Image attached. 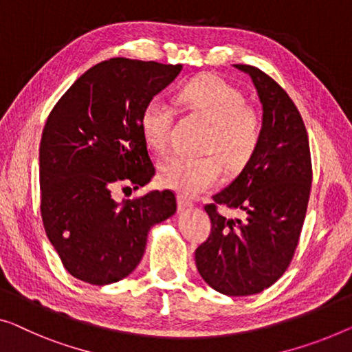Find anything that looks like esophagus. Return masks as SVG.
<instances>
[{"mask_svg": "<svg viewBox=\"0 0 352 352\" xmlns=\"http://www.w3.org/2000/svg\"><path fill=\"white\" fill-rule=\"evenodd\" d=\"M177 204H178V210H186V208L192 207V202L188 201V199L183 197V196L177 197Z\"/></svg>", "mask_w": 352, "mask_h": 352, "instance_id": "34e87169", "label": "esophagus"}]
</instances>
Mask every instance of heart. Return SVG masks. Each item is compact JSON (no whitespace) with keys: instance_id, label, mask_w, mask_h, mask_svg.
Here are the masks:
<instances>
[{"instance_id":"1","label":"heart","mask_w":352,"mask_h":352,"mask_svg":"<svg viewBox=\"0 0 352 352\" xmlns=\"http://www.w3.org/2000/svg\"><path fill=\"white\" fill-rule=\"evenodd\" d=\"M188 112L210 123L201 158L175 155L160 167L161 183L182 196H197L212 190L224 178V162L230 170L248 164L262 138V120L246 106L243 93L221 77L202 76L185 83L177 93ZM174 109L161 98H151L140 112V131L146 145L164 151L169 145Z\"/></svg>"}]
</instances>
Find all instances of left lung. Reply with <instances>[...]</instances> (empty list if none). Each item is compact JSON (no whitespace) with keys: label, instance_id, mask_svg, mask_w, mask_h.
I'll return each mask as SVG.
<instances>
[{"label":"left lung","instance_id":"1","mask_svg":"<svg viewBox=\"0 0 352 352\" xmlns=\"http://www.w3.org/2000/svg\"><path fill=\"white\" fill-rule=\"evenodd\" d=\"M250 74L262 102L258 150L228 188L204 208L212 232L196 250L201 276L226 296H251L274 285L289 267L310 199L313 169L302 115L287 93L259 67ZM219 206L237 211L226 217Z\"/></svg>","mask_w":352,"mask_h":352}]
</instances>
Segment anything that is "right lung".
<instances>
[{"label": "right lung", "mask_w": 352, "mask_h": 352, "mask_svg": "<svg viewBox=\"0 0 352 352\" xmlns=\"http://www.w3.org/2000/svg\"><path fill=\"white\" fill-rule=\"evenodd\" d=\"M180 71L182 65L156 61H101L47 117L39 146L41 218L77 280L96 286L123 280L142 259L150 228L175 213L170 190L123 202L113 190H138L155 177L140 112Z\"/></svg>", "instance_id": "obj_1"}]
</instances>
